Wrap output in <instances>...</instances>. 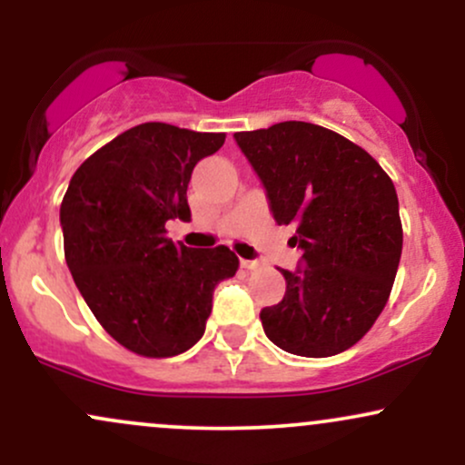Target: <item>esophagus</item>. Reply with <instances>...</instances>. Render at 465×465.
<instances>
[{
	"instance_id": "1",
	"label": "esophagus",
	"mask_w": 465,
	"mask_h": 465,
	"mask_svg": "<svg viewBox=\"0 0 465 465\" xmlns=\"http://www.w3.org/2000/svg\"><path fill=\"white\" fill-rule=\"evenodd\" d=\"M240 266L247 271H253V269H258L260 262H255V260H240Z\"/></svg>"
}]
</instances>
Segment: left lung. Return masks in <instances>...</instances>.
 <instances>
[{
  "label": "left lung",
  "instance_id": "obj_1",
  "mask_svg": "<svg viewBox=\"0 0 465 465\" xmlns=\"http://www.w3.org/2000/svg\"><path fill=\"white\" fill-rule=\"evenodd\" d=\"M262 179L277 225H295L306 269L286 277V295L260 312L264 334L284 351L323 359L370 332L391 295L402 221L393 181L348 137L280 122L236 133Z\"/></svg>",
  "mask_w": 465,
  "mask_h": 465
}]
</instances>
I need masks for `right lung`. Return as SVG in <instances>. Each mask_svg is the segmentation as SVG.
Listing matches in <instances>:
<instances>
[{
	"label": "right lung",
	"instance_id": "1",
	"mask_svg": "<svg viewBox=\"0 0 465 465\" xmlns=\"http://www.w3.org/2000/svg\"><path fill=\"white\" fill-rule=\"evenodd\" d=\"M225 133L146 122L84 159L61 203L65 260L80 295L122 348L146 359L190 350L205 332L216 284L238 271L225 244L190 249L165 221L190 216L196 162Z\"/></svg>",
	"mask_w": 465,
	"mask_h": 465
}]
</instances>
